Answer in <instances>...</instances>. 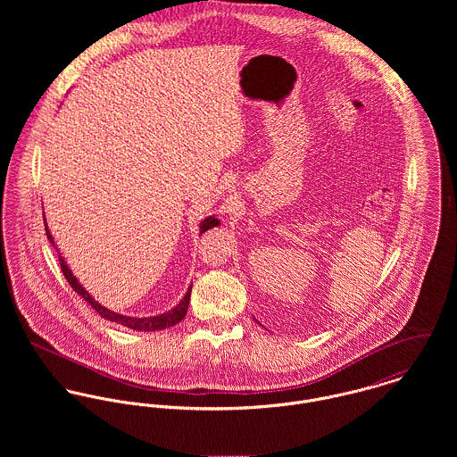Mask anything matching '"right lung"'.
Segmentation results:
<instances>
[{"instance_id":"obj_1","label":"right lung","mask_w":457,"mask_h":457,"mask_svg":"<svg viewBox=\"0 0 457 457\" xmlns=\"http://www.w3.org/2000/svg\"><path fill=\"white\" fill-rule=\"evenodd\" d=\"M44 221H46V218H44ZM216 225H220V220H218V218H214V216H207V218L200 223V234H204L205 230H209V228L216 227ZM46 234H47L49 241L53 243V246H56V245H54V239H53V236H51V232H49L47 221H46ZM60 265H62V270H63L66 281L70 283V287H71V288H73L80 297H84V299L91 304V308H93L96 313H100V317H102V319H105V320H111V322L121 324V326L129 327V328H133V330H145V332H151V330H162V328H167V327H172L176 326V324H179V322L185 319L187 312H188L192 287L188 288V292H187V295L181 299V303H179L176 308L169 310L167 313H162V315H156V317H144V319H137V317H127V315L114 313V312L107 310L105 306L98 304V303H96V301L87 294V290H86V288L77 281V278L73 276V272L68 269L65 259H63L62 255H60Z\"/></svg>"}]
</instances>
